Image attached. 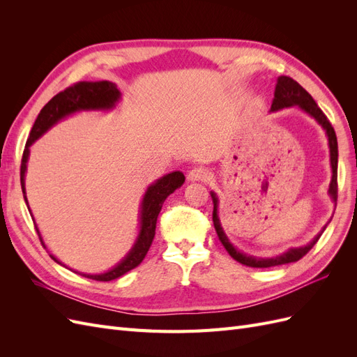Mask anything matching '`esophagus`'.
<instances>
[{
    "label": "esophagus",
    "instance_id": "1",
    "mask_svg": "<svg viewBox=\"0 0 357 357\" xmlns=\"http://www.w3.org/2000/svg\"><path fill=\"white\" fill-rule=\"evenodd\" d=\"M188 178L190 181H207L210 180V172L202 167H195L189 171Z\"/></svg>",
    "mask_w": 357,
    "mask_h": 357
}]
</instances>
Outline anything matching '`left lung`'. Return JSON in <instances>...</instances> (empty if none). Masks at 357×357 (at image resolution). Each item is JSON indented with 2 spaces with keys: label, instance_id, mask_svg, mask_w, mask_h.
I'll return each instance as SVG.
<instances>
[{
  "label": "left lung",
  "instance_id": "left-lung-1",
  "mask_svg": "<svg viewBox=\"0 0 357 357\" xmlns=\"http://www.w3.org/2000/svg\"><path fill=\"white\" fill-rule=\"evenodd\" d=\"M291 105H298L301 110H304L311 117H314L319 122V125H321V128L326 131L328 142H329V152H331V167H332V180L329 185V195L333 202H337V198H338V183H337V178H338V143H337V135H335V131H333L331 122L328 121V117L320 110V107L316 104L314 100H312V96L294 79L287 77V75H280V77L277 79V84H275L271 112L282 110V109H284V107H291ZM211 198H213V204H214L213 223H214L215 232H218L219 240L223 244V247L226 248V252L231 255V257H234L236 262H240L245 266L269 268V266H278V265H284V264H290V262H296L301 257H304L312 247H314V244L321 236L323 231L326 229V226H325L323 231L320 234H317L314 238L310 241V244H307L304 247L290 248V250L284 252L283 255H278L275 257H266V259L253 257V256L241 253L240 250H236V248L229 243L228 236H226V234L223 232V228H222L220 220H219V214H218L219 199H218V197H215L214 192H211Z\"/></svg>",
  "mask_w": 357,
  "mask_h": 357
}]
</instances>
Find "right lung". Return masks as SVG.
Listing matches in <instances>:
<instances>
[{
    "label": "right lung",
    "instance_id": "obj_1",
    "mask_svg": "<svg viewBox=\"0 0 357 357\" xmlns=\"http://www.w3.org/2000/svg\"><path fill=\"white\" fill-rule=\"evenodd\" d=\"M119 100H121V92H119L116 84L112 82H79L70 86V88H67L66 91H62L58 95L53 96V98L43 107L38 117L36 119L34 126H32L29 132V138L25 144V150L22 155V164H20V185H22V192H24L26 205H28V199H26V192H25V172H26V162L29 158V147L32 146V143H34L36 139H38L43 134L47 132L53 125H56L59 121H62L63 117H67L75 112H83V110H112ZM183 183H185V176H183V172L174 171V172H169V174L164 177H160L153 183V185H150L144 193V198L142 201V210H139V234L137 236V241L134 243L132 248L129 250V253L122 259L121 262H119L116 266H113L112 269H109L107 273H102V274L80 273V275L96 280V282H112V280L122 277L123 274L131 271V269H134L135 266L142 264L155 238L156 220L160 213L162 204H164V201L171 195L172 192L178 189ZM32 220H34V218H32ZM36 229L38 232L41 244L45 245L37 225H36ZM50 257L55 262L61 264L53 255H50Z\"/></svg>",
    "mask_w": 357,
    "mask_h": 357
}]
</instances>
